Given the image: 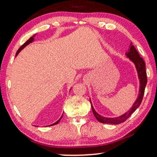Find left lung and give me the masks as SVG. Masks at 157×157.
I'll return each instance as SVG.
<instances>
[{
    "label": "left lung",
    "instance_id": "8db88e82",
    "mask_svg": "<svg viewBox=\"0 0 157 157\" xmlns=\"http://www.w3.org/2000/svg\"><path fill=\"white\" fill-rule=\"evenodd\" d=\"M125 55L126 56L134 63L135 66H136V68L138 73V77H139V79L140 81L139 95H138L137 99L136 101H135L134 105H132V107L130 108V109L127 111V112L123 114V115L121 116L117 117V118H106V117L100 116V114H98L94 109V108L92 105L91 99H90V102H91V109H92L93 113H94L95 118L102 123H109V124H118L121 123H123V122L125 121L127 119L132 115V113L133 112H134V111H136V109L139 107L140 104H141L143 95H144V92H145V88L147 82V74H146V71H145V63L144 62V60L143 59V58L140 57L139 53L138 52L136 48H135V47L133 46L132 43L130 44L128 51L125 53Z\"/></svg>",
    "mask_w": 157,
    "mask_h": 157
}]
</instances>
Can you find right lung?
I'll return each mask as SVG.
<instances>
[{
	"label": "right lung",
	"mask_w": 157,
	"mask_h": 157,
	"mask_svg": "<svg viewBox=\"0 0 157 157\" xmlns=\"http://www.w3.org/2000/svg\"><path fill=\"white\" fill-rule=\"evenodd\" d=\"M35 35H36V34H34V35H33V36H32V37H30V39H28V40L27 41H26L25 42V43H24V44H23V45H22V46H21L20 48H18V50H17V53H16V57H17V55H18V53H19L20 52H21V50H23V48H24L26 46H28V44H30V43H32V42H33V41H34V36H35ZM62 116H63V114H62V116H61V118L59 119V120H58L57 122H56V123H53V124H50V125H49V126H52V125H55V124H57V123H59V122L60 121V120H61V119H62Z\"/></svg>",
	"instance_id": "add662e5"
}]
</instances>
